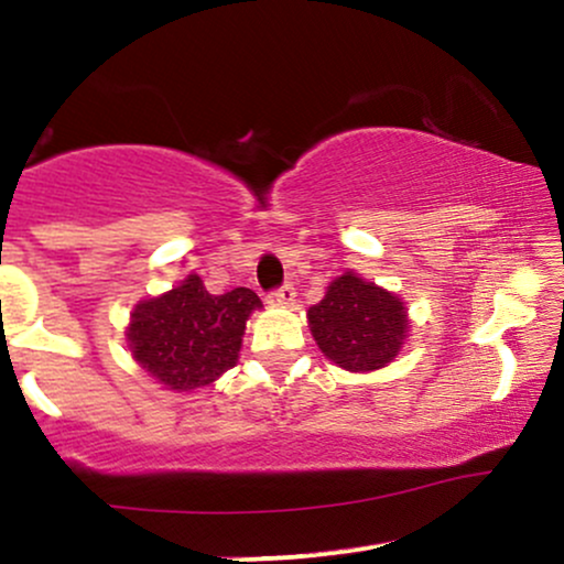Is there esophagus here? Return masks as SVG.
<instances>
[{
    "label": "esophagus",
    "instance_id": "34e87169",
    "mask_svg": "<svg viewBox=\"0 0 564 564\" xmlns=\"http://www.w3.org/2000/svg\"><path fill=\"white\" fill-rule=\"evenodd\" d=\"M270 302H273V304H283V307H291V304L296 302V291H294V286H291V283H286V286H281L278 291H273V294H270Z\"/></svg>",
    "mask_w": 564,
    "mask_h": 564
}]
</instances>
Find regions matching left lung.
Masks as SVG:
<instances>
[{
    "label": "left lung",
    "mask_w": 564,
    "mask_h": 564,
    "mask_svg": "<svg viewBox=\"0 0 564 564\" xmlns=\"http://www.w3.org/2000/svg\"><path fill=\"white\" fill-rule=\"evenodd\" d=\"M307 323L321 352L352 373L390 366L411 332L405 302L352 270L328 283Z\"/></svg>",
    "instance_id": "8db88e82"
}]
</instances>
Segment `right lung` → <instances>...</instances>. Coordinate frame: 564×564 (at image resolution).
Returning a JSON list of instances; mask_svg holds the SVG:
<instances>
[{"mask_svg":"<svg viewBox=\"0 0 564 564\" xmlns=\"http://www.w3.org/2000/svg\"><path fill=\"white\" fill-rule=\"evenodd\" d=\"M260 307L251 289L209 294L200 275L191 273L180 286L134 304L129 352L164 390H200L238 364L246 321Z\"/></svg>","mask_w":564,"mask_h":564,"instance_id":"obj_1","label":"right lung"}]
</instances>
